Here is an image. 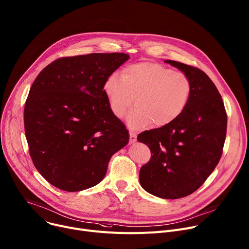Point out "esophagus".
Segmentation results:
<instances>
[{"mask_svg": "<svg viewBox=\"0 0 249 249\" xmlns=\"http://www.w3.org/2000/svg\"><path fill=\"white\" fill-rule=\"evenodd\" d=\"M137 140V137L134 133H130V137H129V144H134Z\"/></svg>", "mask_w": 249, "mask_h": 249, "instance_id": "obj_1", "label": "esophagus"}]
</instances>
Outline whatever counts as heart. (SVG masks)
<instances>
[{
	"label": "heart",
	"instance_id": "b5f03b06",
	"mask_svg": "<svg viewBox=\"0 0 249 249\" xmlns=\"http://www.w3.org/2000/svg\"><path fill=\"white\" fill-rule=\"evenodd\" d=\"M103 89L117 118L124 117L135 97L136 108L128 115L127 124L139 130L152 123L161 128L174 122L190 101L192 83L183 72L159 63L140 62L126 66L121 76L110 74Z\"/></svg>",
	"mask_w": 249,
	"mask_h": 249
}]
</instances>
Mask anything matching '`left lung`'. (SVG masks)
Returning <instances> with one entry per match:
<instances>
[{"mask_svg":"<svg viewBox=\"0 0 249 249\" xmlns=\"http://www.w3.org/2000/svg\"><path fill=\"white\" fill-rule=\"evenodd\" d=\"M192 83L190 101L171 124L140 133L139 142L151 151L139 180L149 193L177 199L199 188L218 164L226 137L227 115L211 79L193 66L166 60Z\"/></svg>","mask_w":249,"mask_h":249,"instance_id":"1","label":"left lung"}]
</instances>
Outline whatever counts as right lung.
<instances>
[{"instance_id": "add662e5", "label": "right lung", "mask_w": 249, "mask_h": 249, "mask_svg": "<svg viewBox=\"0 0 249 249\" xmlns=\"http://www.w3.org/2000/svg\"><path fill=\"white\" fill-rule=\"evenodd\" d=\"M128 59L124 53L59 58L33 83L25 133L33 163L53 186L76 192L97 185L111 156L128 144V130L111 112L103 89Z\"/></svg>"}]
</instances>
